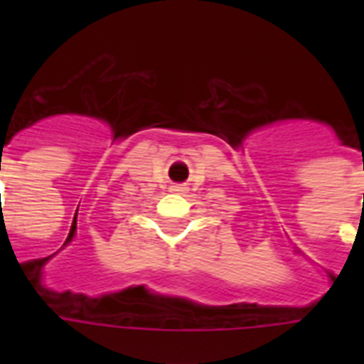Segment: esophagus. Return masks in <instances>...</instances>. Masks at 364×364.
<instances>
[{
	"mask_svg": "<svg viewBox=\"0 0 364 364\" xmlns=\"http://www.w3.org/2000/svg\"><path fill=\"white\" fill-rule=\"evenodd\" d=\"M171 191H173V193H185V187H183V185H173Z\"/></svg>",
	"mask_w": 364,
	"mask_h": 364,
	"instance_id": "34e87169",
	"label": "esophagus"
}]
</instances>
